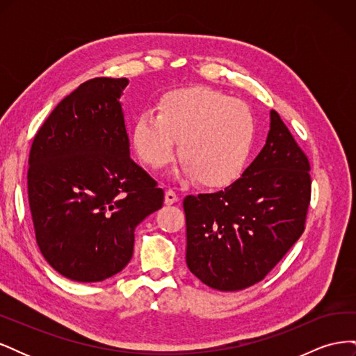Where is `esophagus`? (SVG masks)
<instances>
[{
  "instance_id": "34e87169",
  "label": "esophagus",
  "mask_w": 356,
  "mask_h": 356,
  "mask_svg": "<svg viewBox=\"0 0 356 356\" xmlns=\"http://www.w3.org/2000/svg\"><path fill=\"white\" fill-rule=\"evenodd\" d=\"M177 200H178V196H177V193L174 190H168L165 193V203L166 204H172V203H175Z\"/></svg>"
}]
</instances>
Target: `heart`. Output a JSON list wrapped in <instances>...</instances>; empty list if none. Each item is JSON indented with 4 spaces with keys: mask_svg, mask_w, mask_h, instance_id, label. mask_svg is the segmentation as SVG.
<instances>
[{
    "mask_svg": "<svg viewBox=\"0 0 356 356\" xmlns=\"http://www.w3.org/2000/svg\"><path fill=\"white\" fill-rule=\"evenodd\" d=\"M255 120L248 105L209 89L166 93L157 114L144 111L132 127V145L152 169L169 165L179 141L181 174L207 187L238 179L250 160Z\"/></svg>",
    "mask_w": 356,
    "mask_h": 356,
    "instance_id": "obj_1",
    "label": "heart"
}]
</instances>
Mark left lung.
<instances>
[{"label": "left lung", "instance_id": "obj_1", "mask_svg": "<svg viewBox=\"0 0 356 356\" xmlns=\"http://www.w3.org/2000/svg\"><path fill=\"white\" fill-rule=\"evenodd\" d=\"M310 165L276 111L266 145L242 177L217 193L187 196L186 261L218 291L263 281L305 232Z\"/></svg>", "mask_w": 356, "mask_h": 356}]
</instances>
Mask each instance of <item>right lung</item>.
Wrapping results in <instances>:
<instances>
[{
	"mask_svg": "<svg viewBox=\"0 0 356 356\" xmlns=\"http://www.w3.org/2000/svg\"><path fill=\"white\" fill-rule=\"evenodd\" d=\"M127 79L80 84L51 111L29 153L37 245L71 281L101 282L134 254L135 229L165 193L131 159L120 96Z\"/></svg>",
	"mask_w": 356,
	"mask_h": 356,
	"instance_id": "obj_1",
	"label": "right lung"
}]
</instances>
